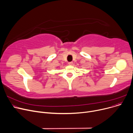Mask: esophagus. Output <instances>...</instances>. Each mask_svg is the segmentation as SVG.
I'll return each instance as SVG.
<instances>
[{
    "label": "esophagus",
    "instance_id": "34e87169",
    "mask_svg": "<svg viewBox=\"0 0 133 133\" xmlns=\"http://www.w3.org/2000/svg\"><path fill=\"white\" fill-rule=\"evenodd\" d=\"M73 62H69L68 63V64L69 65H73Z\"/></svg>",
    "mask_w": 133,
    "mask_h": 133
}]
</instances>
